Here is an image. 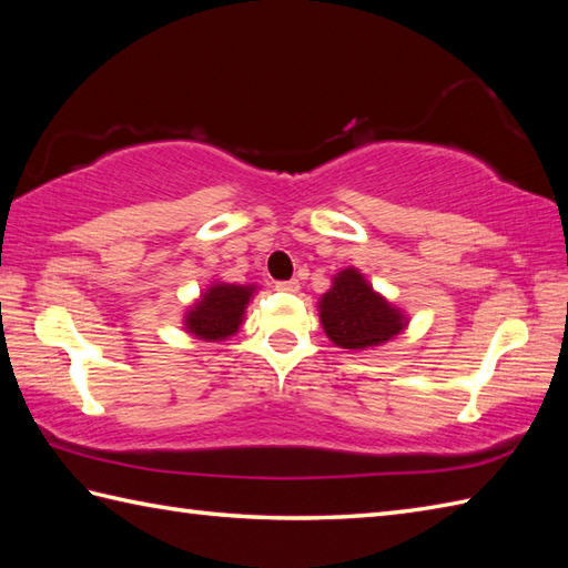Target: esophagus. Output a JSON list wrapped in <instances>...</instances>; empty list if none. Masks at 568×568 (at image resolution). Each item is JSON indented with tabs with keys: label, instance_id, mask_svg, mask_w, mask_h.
<instances>
[{
	"label": "esophagus",
	"instance_id": "esophagus-1",
	"mask_svg": "<svg viewBox=\"0 0 568 568\" xmlns=\"http://www.w3.org/2000/svg\"><path fill=\"white\" fill-rule=\"evenodd\" d=\"M275 291H281V293H291V295H295V293L300 291V283H297V281H281V283H275Z\"/></svg>",
	"mask_w": 568,
	"mask_h": 568
}]
</instances>
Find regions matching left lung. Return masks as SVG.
Segmentation results:
<instances>
[{
  "mask_svg": "<svg viewBox=\"0 0 568 568\" xmlns=\"http://www.w3.org/2000/svg\"><path fill=\"white\" fill-rule=\"evenodd\" d=\"M320 322L329 342L348 352L381 346L407 327V315L373 291L366 275L344 268L332 277V287L320 297Z\"/></svg>",
  "mask_w": 568,
  "mask_h": 568,
  "instance_id": "left-lung-1",
  "label": "left lung"
}]
</instances>
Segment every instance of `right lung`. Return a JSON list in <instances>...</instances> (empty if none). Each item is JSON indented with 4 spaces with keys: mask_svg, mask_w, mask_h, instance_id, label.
Wrapping results in <instances>:
<instances>
[{
    "mask_svg": "<svg viewBox=\"0 0 568 568\" xmlns=\"http://www.w3.org/2000/svg\"><path fill=\"white\" fill-rule=\"evenodd\" d=\"M256 285L214 281L183 315L185 332L202 342H224L244 324L246 307Z\"/></svg>",
    "mask_w": 568,
    "mask_h": 568,
    "instance_id": "right-lung-1",
    "label": "right lung"
}]
</instances>
